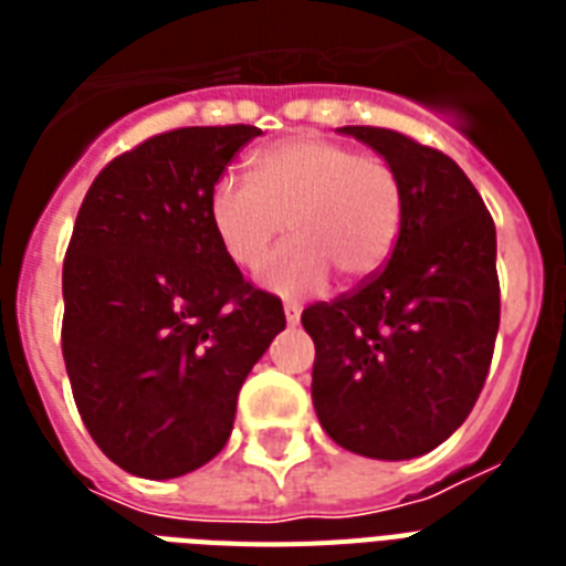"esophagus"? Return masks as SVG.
Here are the masks:
<instances>
[{"mask_svg": "<svg viewBox=\"0 0 566 566\" xmlns=\"http://www.w3.org/2000/svg\"><path fill=\"white\" fill-rule=\"evenodd\" d=\"M284 317H287V326H300V319H302L300 302H284Z\"/></svg>", "mask_w": 566, "mask_h": 566, "instance_id": "34e87169", "label": "esophagus"}]
</instances>
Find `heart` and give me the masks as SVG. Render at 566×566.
Segmentation results:
<instances>
[{
  "label": "heart",
  "mask_w": 566,
  "mask_h": 566,
  "mask_svg": "<svg viewBox=\"0 0 566 566\" xmlns=\"http://www.w3.org/2000/svg\"><path fill=\"white\" fill-rule=\"evenodd\" d=\"M208 211L226 255L255 266L266 247L296 240L258 266V282L284 296L323 287L332 270L364 282L390 258L402 222V190L378 155L319 135H296L252 155V179L226 172L213 181Z\"/></svg>",
  "instance_id": "obj_1"
}]
</instances>
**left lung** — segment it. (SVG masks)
<instances>
[{"label":"left lung","mask_w":566,"mask_h":566,"mask_svg":"<svg viewBox=\"0 0 566 566\" xmlns=\"http://www.w3.org/2000/svg\"><path fill=\"white\" fill-rule=\"evenodd\" d=\"M340 132L394 167L402 222L373 279L302 311L311 396L337 447L405 461L440 447L482 394L500 332L496 226L449 155L390 128Z\"/></svg>","instance_id":"left-lung-1"}]
</instances>
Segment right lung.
I'll use <instances>...</instances> for the list:
<instances>
[{
	"label": "right lung",
	"mask_w": 566,
	"mask_h": 566,
	"mask_svg": "<svg viewBox=\"0 0 566 566\" xmlns=\"http://www.w3.org/2000/svg\"><path fill=\"white\" fill-rule=\"evenodd\" d=\"M255 126L164 132L96 176L64 261L61 349L96 447L140 479L208 464L282 300L226 255L208 199Z\"/></svg>",
	"instance_id": "right-lung-1"
}]
</instances>
